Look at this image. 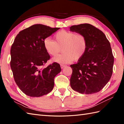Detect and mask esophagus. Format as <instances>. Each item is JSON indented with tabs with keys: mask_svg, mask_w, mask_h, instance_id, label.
Returning a JSON list of instances; mask_svg holds the SVG:
<instances>
[{
	"mask_svg": "<svg viewBox=\"0 0 124 124\" xmlns=\"http://www.w3.org/2000/svg\"><path fill=\"white\" fill-rule=\"evenodd\" d=\"M64 67H65V65H63V64H61V68L62 69L64 68Z\"/></svg>",
	"mask_w": 124,
	"mask_h": 124,
	"instance_id": "obj_1",
	"label": "esophagus"
}]
</instances>
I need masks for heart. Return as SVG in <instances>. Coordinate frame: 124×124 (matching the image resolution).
Wrapping results in <instances>:
<instances>
[{
  "instance_id": "obj_1",
  "label": "heart",
  "mask_w": 124,
  "mask_h": 124,
  "mask_svg": "<svg viewBox=\"0 0 124 124\" xmlns=\"http://www.w3.org/2000/svg\"><path fill=\"white\" fill-rule=\"evenodd\" d=\"M55 41L50 37L44 39L43 45L46 52L51 56H56L62 51L63 54L52 59L60 64H66L81 59L87 51L88 42L82 34H76L66 30L60 31L54 35Z\"/></svg>"
}]
</instances>
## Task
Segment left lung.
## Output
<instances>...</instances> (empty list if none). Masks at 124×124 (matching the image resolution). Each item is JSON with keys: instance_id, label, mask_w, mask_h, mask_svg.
I'll list each match as a JSON object with an SVG mask.
<instances>
[{"instance_id": "1", "label": "left lung", "mask_w": 124, "mask_h": 124, "mask_svg": "<svg viewBox=\"0 0 124 124\" xmlns=\"http://www.w3.org/2000/svg\"><path fill=\"white\" fill-rule=\"evenodd\" d=\"M70 31L84 35L87 51L77 64L71 65L70 85L82 94L100 91L110 80L114 62L110 44L102 31L89 24L70 27Z\"/></svg>"}]
</instances>
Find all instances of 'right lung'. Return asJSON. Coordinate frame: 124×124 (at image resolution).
<instances>
[{"mask_svg":"<svg viewBox=\"0 0 124 124\" xmlns=\"http://www.w3.org/2000/svg\"><path fill=\"white\" fill-rule=\"evenodd\" d=\"M59 29L35 24L20 31L14 40L10 67L17 85L27 96L41 97L53 90L54 78L61 69L55 62L42 68L50 57L43 41Z\"/></svg>","mask_w":124,"mask_h":124,"instance_id":"obj_1","label":"right lung"}]
</instances>
